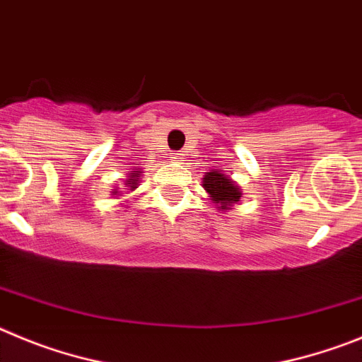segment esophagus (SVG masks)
Here are the masks:
<instances>
[{
	"instance_id": "esophagus-1",
	"label": "esophagus",
	"mask_w": 362,
	"mask_h": 362,
	"mask_svg": "<svg viewBox=\"0 0 362 362\" xmlns=\"http://www.w3.org/2000/svg\"><path fill=\"white\" fill-rule=\"evenodd\" d=\"M171 158L177 162H182V153H173V155H171Z\"/></svg>"
}]
</instances>
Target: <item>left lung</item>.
Instances as JSON below:
<instances>
[{
    "label": "left lung",
    "mask_w": 362,
    "mask_h": 362,
    "mask_svg": "<svg viewBox=\"0 0 362 362\" xmlns=\"http://www.w3.org/2000/svg\"><path fill=\"white\" fill-rule=\"evenodd\" d=\"M202 185L220 211L230 209V205L240 202V197H242L240 187L227 175L220 173L216 169H211L209 173H205Z\"/></svg>",
    "instance_id": "8db88e82"
}]
</instances>
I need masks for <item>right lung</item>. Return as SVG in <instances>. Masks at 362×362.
<instances>
[{
    "label": "right lung",
    "mask_w": 362,
    "mask_h": 362,
    "mask_svg": "<svg viewBox=\"0 0 362 362\" xmlns=\"http://www.w3.org/2000/svg\"><path fill=\"white\" fill-rule=\"evenodd\" d=\"M139 175H141V171H133V173L128 177V180L124 182V185L129 189V191H133V189L136 187V184H139V178H136ZM115 193H119V191H113V194Z\"/></svg>",
    "instance_id": "1"
}]
</instances>
